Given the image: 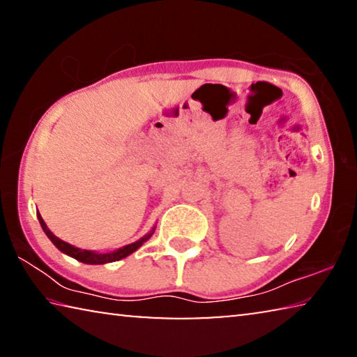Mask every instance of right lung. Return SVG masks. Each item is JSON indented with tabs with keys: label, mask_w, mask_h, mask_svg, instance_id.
<instances>
[{
	"label": "right lung",
	"mask_w": 357,
	"mask_h": 357,
	"mask_svg": "<svg viewBox=\"0 0 357 357\" xmlns=\"http://www.w3.org/2000/svg\"><path fill=\"white\" fill-rule=\"evenodd\" d=\"M38 219H39V223H40L42 229H44V233L48 236V239H50L52 243L55 244L59 250H61L63 253H66V255H69L72 258L78 259V261L86 263V264H105V263L118 261V259H121V258L129 257L130 253H134L137 249H140V247L143 245V243H146V241L151 236H153V233H154V228H153L146 234V236H143L142 239L135 241V243H132L129 245H124V247H121V249H118V250H113V252H108V253H98V252H93V250L78 249V247H74V245H70L68 243H64L63 239L56 238L55 234H53L50 229H48L47 223L44 222V219H42L39 213H38Z\"/></svg>",
	"instance_id": "add662e5"
}]
</instances>
